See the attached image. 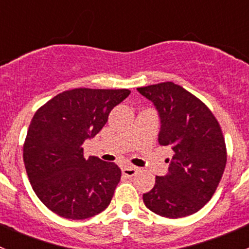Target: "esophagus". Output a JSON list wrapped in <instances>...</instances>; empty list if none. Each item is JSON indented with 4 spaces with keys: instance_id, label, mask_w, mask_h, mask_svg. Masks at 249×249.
I'll use <instances>...</instances> for the list:
<instances>
[{
    "instance_id": "obj_1",
    "label": "esophagus",
    "mask_w": 249,
    "mask_h": 249,
    "mask_svg": "<svg viewBox=\"0 0 249 249\" xmlns=\"http://www.w3.org/2000/svg\"><path fill=\"white\" fill-rule=\"evenodd\" d=\"M122 171L125 177H134V176L137 173V171H139V169L135 166H124Z\"/></svg>"
}]
</instances>
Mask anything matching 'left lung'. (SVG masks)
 <instances>
[{
	"label": "left lung",
	"instance_id": "1",
	"mask_svg": "<svg viewBox=\"0 0 249 249\" xmlns=\"http://www.w3.org/2000/svg\"><path fill=\"white\" fill-rule=\"evenodd\" d=\"M159 113L158 141L173 158L165 176H157L143 202L166 218L197 212L211 200L227 165V148L214 115L197 97L172 82L137 88Z\"/></svg>",
	"mask_w": 249,
	"mask_h": 249
}]
</instances>
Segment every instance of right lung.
<instances>
[{
    "label": "right lung",
    "mask_w": 249,
    "mask_h": 249,
    "mask_svg": "<svg viewBox=\"0 0 249 249\" xmlns=\"http://www.w3.org/2000/svg\"><path fill=\"white\" fill-rule=\"evenodd\" d=\"M127 89L67 90L35 113L24 143L32 189L44 205L67 219H87L106 210L122 171L114 162L84 158L83 143L95 137Z\"/></svg>",
    "instance_id": "right-lung-1"
}]
</instances>
